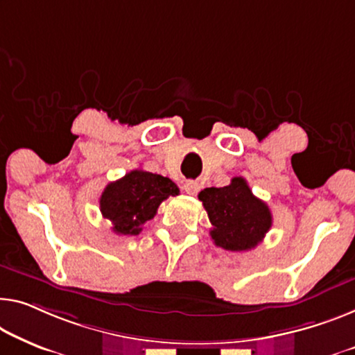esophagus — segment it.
Here are the masks:
<instances>
[{
	"label": "esophagus",
	"instance_id": "1",
	"mask_svg": "<svg viewBox=\"0 0 355 355\" xmlns=\"http://www.w3.org/2000/svg\"><path fill=\"white\" fill-rule=\"evenodd\" d=\"M183 189H184V193H187V194L196 196V194L199 193L200 184H199V182H194V180H189V182H187V183L183 184Z\"/></svg>",
	"mask_w": 355,
	"mask_h": 355
}]
</instances>
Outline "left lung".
<instances>
[{"mask_svg": "<svg viewBox=\"0 0 355 355\" xmlns=\"http://www.w3.org/2000/svg\"><path fill=\"white\" fill-rule=\"evenodd\" d=\"M214 228L210 236L216 247L231 252L255 248L272 225L271 210L253 196L242 177H234L228 187L205 188L199 193Z\"/></svg>", "mask_w": 355, "mask_h": 355, "instance_id": "left-lung-1", "label": "left lung"}]
</instances>
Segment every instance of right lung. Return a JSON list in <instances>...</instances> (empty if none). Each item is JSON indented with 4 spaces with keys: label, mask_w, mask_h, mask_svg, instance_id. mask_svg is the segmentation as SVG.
<instances>
[{
    "label": "right lung",
    "mask_w": 355,
    "mask_h": 355,
    "mask_svg": "<svg viewBox=\"0 0 355 355\" xmlns=\"http://www.w3.org/2000/svg\"><path fill=\"white\" fill-rule=\"evenodd\" d=\"M178 193L171 178L137 168L103 189L100 211L111 221L116 234L137 236L156 215L162 200Z\"/></svg>",
    "instance_id": "obj_1"
}]
</instances>
